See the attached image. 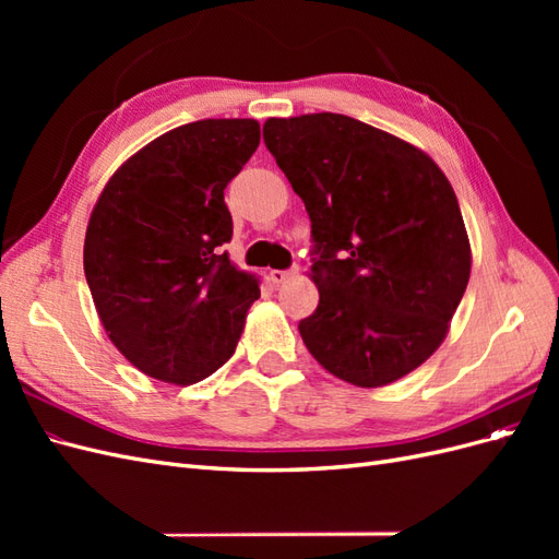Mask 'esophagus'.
<instances>
[{"mask_svg":"<svg viewBox=\"0 0 559 559\" xmlns=\"http://www.w3.org/2000/svg\"><path fill=\"white\" fill-rule=\"evenodd\" d=\"M292 275H296V270H270V280H273V284H284Z\"/></svg>","mask_w":559,"mask_h":559,"instance_id":"34e87169","label":"esophagus"}]
</instances>
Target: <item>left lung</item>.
Wrapping results in <instances>:
<instances>
[{
	"mask_svg": "<svg viewBox=\"0 0 559 559\" xmlns=\"http://www.w3.org/2000/svg\"><path fill=\"white\" fill-rule=\"evenodd\" d=\"M263 142L306 202L319 306L298 324L331 376L384 386L441 347L466 292L460 202L425 151L343 114L267 118Z\"/></svg>",
	"mask_w": 559,
	"mask_h": 559,
	"instance_id": "1",
	"label": "left lung"
}]
</instances>
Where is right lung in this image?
I'll return each mask as SVG.
<instances>
[{"instance_id":"1","label":"right lung","mask_w":559,"mask_h":559,"mask_svg":"<svg viewBox=\"0 0 559 559\" xmlns=\"http://www.w3.org/2000/svg\"><path fill=\"white\" fill-rule=\"evenodd\" d=\"M261 142L253 118H205L160 134L105 183L83 270L114 347L148 378L195 384L238 347L259 282L222 253L228 181Z\"/></svg>"}]
</instances>
